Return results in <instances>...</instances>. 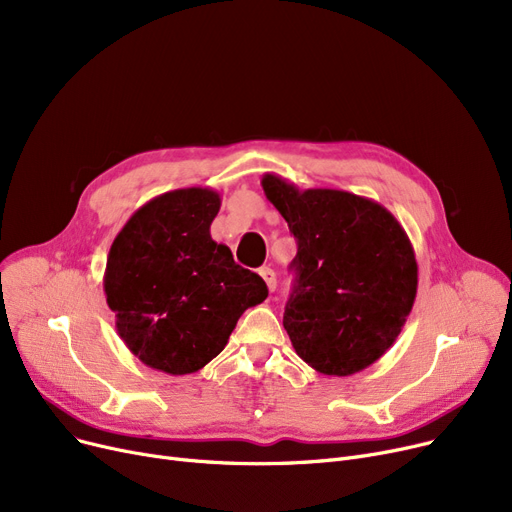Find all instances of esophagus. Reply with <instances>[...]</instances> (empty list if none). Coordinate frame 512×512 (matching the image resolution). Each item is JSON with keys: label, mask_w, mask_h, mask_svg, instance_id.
I'll list each match as a JSON object with an SVG mask.
<instances>
[{"label": "esophagus", "mask_w": 512, "mask_h": 512, "mask_svg": "<svg viewBox=\"0 0 512 512\" xmlns=\"http://www.w3.org/2000/svg\"><path fill=\"white\" fill-rule=\"evenodd\" d=\"M259 276L263 278V282L267 284V288H270L272 292L276 290V272L272 270V267H261V270H259Z\"/></svg>", "instance_id": "esophagus-1"}]
</instances>
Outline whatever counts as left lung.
I'll return each mask as SVG.
<instances>
[{
	"label": "left lung",
	"instance_id": "8db88e82",
	"mask_svg": "<svg viewBox=\"0 0 512 512\" xmlns=\"http://www.w3.org/2000/svg\"><path fill=\"white\" fill-rule=\"evenodd\" d=\"M265 197L297 238L284 330L317 373L346 378L396 342L417 294L411 240L380 203L263 174Z\"/></svg>",
	"mask_w": 512,
	"mask_h": 512
}]
</instances>
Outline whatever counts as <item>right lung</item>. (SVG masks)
I'll return each instance as SVG.
<instances>
[{
  "label": "right lung",
  "instance_id": "1",
  "mask_svg": "<svg viewBox=\"0 0 512 512\" xmlns=\"http://www.w3.org/2000/svg\"><path fill=\"white\" fill-rule=\"evenodd\" d=\"M222 197L207 186L147 201L112 242L107 305L128 351L155 371L186 375L218 357L238 317L265 301V282L209 234Z\"/></svg>",
  "mask_w": 512,
  "mask_h": 512
}]
</instances>
